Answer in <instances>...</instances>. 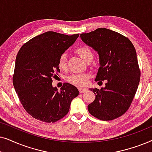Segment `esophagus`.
<instances>
[{"instance_id":"1","label":"esophagus","mask_w":152,"mask_h":152,"mask_svg":"<svg viewBox=\"0 0 152 152\" xmlns=\"http://www.w3.org/2000/svg\"><path fill=\"white\" fill-rule=\"evenodd\" d=\"M78 90H79V91H80V93H83L86 92V91H87V88H83V87H79Z\"/></svg>"}]
</instances>
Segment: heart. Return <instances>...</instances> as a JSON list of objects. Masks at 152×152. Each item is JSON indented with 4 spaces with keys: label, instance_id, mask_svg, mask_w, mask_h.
<instances>
[{
    "label": "heart",
    "instance_id": "obj_1",
    "mask_svg": "<svg viewBox=\"0 0 152 152\" xmlns=\"http://www.w3.org/2000/svg\"><path fill=\"white\" fill-rule=\"evenodd\" d=\"M77 53L79 54V55L84 61H86L89 56L93 55V53L91 50L86 46L79 48L77 49ZM66 64H67V56L65 53H64L59 58L58 66H59L60 69L65 70L66 68ZM88 77L89 75L88 74H75L68 77L67 81L71 83V84L77 85V86H84L87 84Z\"/></svg>",
    "mask_w": 152,
    "mask_h": 152
}]
</instances>
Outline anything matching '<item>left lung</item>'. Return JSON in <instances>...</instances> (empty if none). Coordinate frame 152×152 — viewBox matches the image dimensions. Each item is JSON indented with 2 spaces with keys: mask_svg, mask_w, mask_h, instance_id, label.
<instances>
[{
  "mask_svg": "<svg viewBox=\"0 0 152 152\" xmlns=\"http://www.w3.org/2000/svg\"><path fill=\"white\" fill-rule=\"evenodd\" d=\"M80 38L99 55L95 80H107L101 89L90 88L95 99L88 106L89 113L102 120L115 119L129 108L140 82L135 48L126 37L107 28L81 34Z\"/></svg>",
  "mask_w": 152,
  "mask_h": 152,
  "instance_id": "1",
  "label": "left lung"
}]
</instances>
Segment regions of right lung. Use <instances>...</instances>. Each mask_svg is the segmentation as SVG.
<instances>
[{
	"mask_svg": "<svg viewBox=\"0 0 152 152\" xmlns=\"http://www.w3.org/2000/svg\"><path fill=\"white\" fill-rule=\"evenodd\" d=\"M79 35L50 31L30 39L18 51L14 87L24 109L34 118L45 122L57 121L68 113L72 100L80 93L68 83L58 91L53 86L52 80L55 72H60L59 57Z\"/></svg>",
	"mask_w": 152,
	"mask_h": 152,
	"instance_id": "right-lung-1",
	"label": "right lung"
}]
</instances>
